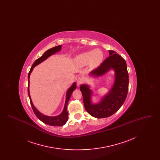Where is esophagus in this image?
I'll use <instances>...</instances> for the list:
<instances>
[{
	"label": "esophagus",
	"instance_id": "1",
	"mask_svg": "<svg viewBox=\"0 0 160 160\" xmlns=\"http://www.w3.org/2000/svg\"><path fill=\"white\" fill-rule=\"evenodd\" d=\"M84 78L83 77H80L77 78V84L80 85L83 82Z\"/></svg>",
	"mask_w": 160,
	"mask_h": 160
}]
</instances>
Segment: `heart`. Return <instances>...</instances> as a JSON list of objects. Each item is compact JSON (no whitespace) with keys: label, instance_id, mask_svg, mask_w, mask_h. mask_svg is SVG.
<instances>
[{"label":"heart","instance_id":"heart-1","mask_svg":"<svg viewBox=\"0 0 160 160\" xmlns=\"http://www.w3.org/2000/svg\"><path fill=\"white\" fill-rule=\"evenodd\" d=\"M103 59V53L99 49L90 51L81 54L77 57L79 62L83 64L91 63L92 66L96 67L99 65Z\"/></svg>","mask_w":160,"mask_h":160}]
</instances>
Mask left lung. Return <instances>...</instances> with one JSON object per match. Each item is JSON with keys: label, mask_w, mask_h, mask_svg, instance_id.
<instances>
[{"label": "left lung", "mask_w": 160, "mask_h": 160, "mask_svg": "<svg viewBox=\"0 0 160 160\" xmlns=\"http://www.w3.org/2000/svg\"><path fill=\"white\" fill-rule=\"evenodd\" d=\"M109 54L110 56L99 67L91 72L92 76H99L104 74L110 69H114V83L109 93L98 104H92V91L89 86L83 84L80 88L86 110L91 116L97 118H107L116 112L125 102L128 91L129 76L126 62L113 50H109Z\"/></svg>", "instance_id": "obj_1"}]
</instances>
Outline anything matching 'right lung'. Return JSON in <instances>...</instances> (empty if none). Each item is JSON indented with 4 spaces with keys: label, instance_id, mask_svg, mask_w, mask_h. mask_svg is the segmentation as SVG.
Here are the masks:
<instances>
[{
    "label": "right lung",
    "instance_id": "1",
    "mask_svg": "<svg viewBox=\"0 0 160 160\" xmlns=\"http://www.w3.org/2000/svg\"><path fill=\"white\" fill-rule=\"evenodd\" d=\"M61 47H62V46L60 45V46H56L54 47H53V48L48 50L39 58H38V59H37L36 61H35V62L33 63L31 69L29 72V74H28V95H29V99H30L31 106H32V110H33L34 113L37 116L38 119L39 120H41L42 122L45 123L46 124H47V125H52V126H58V127L63 125L64 124H65V123L67 122V121H68V111H67V105H68V102L69 98L71 96V94L72 93V92L76 89V84H73L72 86L69 89L68 91H67V97H66V101H65V107H64V108H63V110L62 113L59 116L50 117V116H47L41 113L33 106V104L32 103V101L31 100L30 93H29V77H30L31 72L32 71L33 69L35 66H37V65H38L40 63H41L42 62L45 61L47 58H48L51 55H52L55 53L59 52V50H61Z\"/></svg>",
    "mask_w": 160,
    "mask_h": 160
}]
</instances>
